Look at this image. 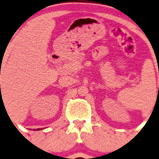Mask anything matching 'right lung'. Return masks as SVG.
<instances>
[{"mask_svg": "<svg viewBox=\"0 0 159 159\" xmlns=\"http://www.w3.org/2000/svg\"><path fill=\"white\" fill-rule=\"evenodd\" d=\"M39 129H37V130H39Z\"/></svg>", "mask_w": 159, "mask_h": 159, "instance_id": "obj_1", "label": "right lung"}]
</instances>
